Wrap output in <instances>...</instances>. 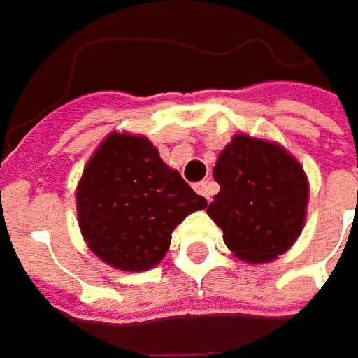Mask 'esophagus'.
Wrapping results in <instances>:
<instances>
[{
	"mask_svg": "<svg viewBox=\"0 0 358 358\" xmlns=\"http://www.w3.org/2000/svg\"><path fill=\"white\" fill-rule=\"evenodd\" d=\"M195 191H197L199 195H203L207 201H211V197H213L215 193V185L213 183H209V181H201V183L195 185Z\"/></svg>",
	"mask_w": 358,
	"mask_h": 358,
	"instance_id": "esophagus-1",
	"label": "esophagus"
}]
</instances>
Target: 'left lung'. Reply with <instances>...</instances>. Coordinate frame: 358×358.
<instances>
[{
	"instance_id": "obj_1",
	"label": "left lung",
	"mask_w": 358,
	"mask_h": 358,
	"mask_svg": "<svg viewBox=\"0 0 358 358\" xmlns=\"http://www.w3.org/2000/svg\"><path fill=\"white\" fill-rule=\"evenodd\" d=\"M213 177L221 191L207 213L239 259L265 263L295 243L309 185L303 167L279 145L235 135L217 159Z\"/></svg>"
}]
</instances>
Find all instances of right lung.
Instances as JSON below:
<instances>
[{
  "instance_id": "add662e5",
  "label": "right lung",
  "mask_w": 358,
  "mask_h": 358,
  "mask_svg": "<svg viewBox=\"0 0 358 358\" xmlns=\"http://www.w3.org/2000/svg\"><path fill=\"white\" fill-rule=\"evenodd\" d=\"M207 207L145 137L109 135L77 187L79 227L107 265L145 271L167 253L173 229Z\"/></svg>"
}]
</instances>
